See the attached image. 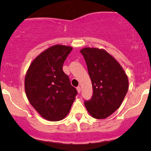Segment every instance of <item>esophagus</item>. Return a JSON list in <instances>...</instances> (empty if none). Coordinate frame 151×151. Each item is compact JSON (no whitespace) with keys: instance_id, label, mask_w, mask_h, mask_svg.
I'll return each instance as SVG.
<instances>
[{"instance_id":"esophagus-1","label":"esophagus","mask_w":151,"mask_h":151,"mask_svg":"<svg viewBox=\"0 0 151 151\" xmlns=\"http://www.w3.org/2000/svg\"><path fill=\"white\" fill-rule=\"evenodd\" d=\"M77 90L78 93H80V91H81V87H80V86H78L77 87Z\"/></svg>"}]
</instances>
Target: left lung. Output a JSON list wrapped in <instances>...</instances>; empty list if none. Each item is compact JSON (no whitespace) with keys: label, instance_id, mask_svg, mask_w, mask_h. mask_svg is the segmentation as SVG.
Returning a JSON list of instances; mask_svg holds the SVG:
<instances>
[{"label":"left lung","instance_id":"1","mask_svg":"<svg viewBox=\"0 0 151 151\" xmlns=\"http://www.w3.org/2000/svg\"><path fill=\"white\" fill-rule=\"evenodd\" d=\"M80 52L93 89L91 99L84 101V105L94 119H106L120 107L129 89L128 77L119 62L105 50L85 47Z\"/></svg>","mask_w":151,"mask_h":151}]
</instances>
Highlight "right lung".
Listing matches in <instances>:
<instances>
[{
    "label": "right lung",
    "instance_id": "add662e5",
    "mask_svg": "<svg viewBox=\"0 0 151 151\" xmlns=\"http://www.w3.org/2000/svg\"><path fill=\"white\" fill-rule=\"evenodd\" d=\"M72 47L57 45L33 60L25 79L26 96L30 104L50 121L62 120L70 111L77 91L62 70Z\"/></svg>",
    "mask_w": 151,
    "mask_h": 151
}]
</instances>
